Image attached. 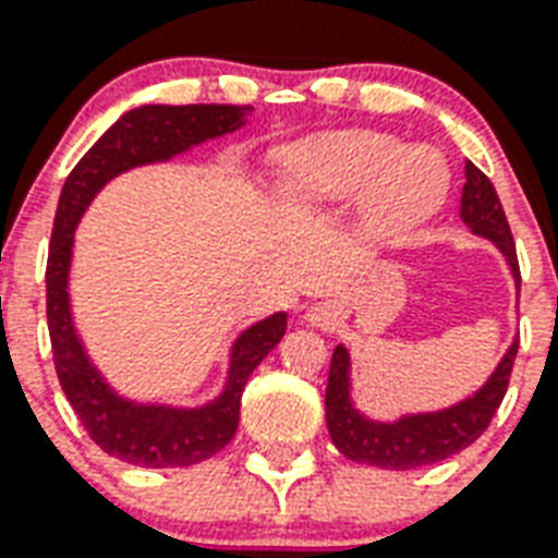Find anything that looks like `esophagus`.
Returning a JSON list of instances; mask_svg holds the SVG:
<instances>
[{
    "label": "esophagus",
    "instance_id": "esophagus-1",
    "mask_svg": "<svg viewBox=\"0 0 558 558\" xmlns=\"http://www.w3.org/2000/svg\"><path fill=\"white\" fill-rule=\"evenodd\" d=\"M307 325L322 327V330H333L339 325V318H342V304L333 301V298H327V301H318L316 307L307 310Z\"/></svg>",
    "mask_w": 558,
    "mask_h": 558
}]
</instances>
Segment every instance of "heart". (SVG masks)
<instances>
[{"label":"heart","mask_w":558,"mask_h":558,"mask_svg":"<svg viewBox=\"0 0 558 558\" xmlns=\"http://www.w3.org/2000/svg\"><path fill=\"white\" fill-rule=\"evenodd\" d=\"M275 195L292 210L316 213L360 202V231L395 242L433 219L450 193V172L430 148H410L380 131H330L280 148Z\"/></svg>","instance_id":"1"}]
</instances>
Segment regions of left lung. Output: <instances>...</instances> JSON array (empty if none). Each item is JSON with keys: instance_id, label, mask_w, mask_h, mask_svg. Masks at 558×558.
<instances>
[{"instance_id": "8db88e82", "label": "left lung", "mask_w": 558, "mask_h": 558, "mask_svg": "<svg viewBox=\"0 0 558 558\" xmlns=\"http://www.w3.org/2000/svg\"><path fill=\"white\" fill-rule=\"evenodd\" d=\"M459 219L474 236H483L500 251V257L509 266V275L515 280L518 295L521 271H518L512 231H509L495 186L471 160L465 163V190H462ZM515 354L518 339H512V345L506 348V354L500 356V363L488 374L486 383L477 392L465 395L462 401L448 403L441 410L401 412L398 418H374L360 410L354 401L351 348L336 345L325 392L327 433H330L336 450L351 462L389 468V471H410V468L441 462V459L465 450L471 441H477L486 433L488 421L504 401Z\"/></svg>"}]
</instances>
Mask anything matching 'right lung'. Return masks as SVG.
I'll return each instance as SVG.
<instances>
[{"label": "right lung", "mask_w": 558, "mask_h": 558, "mask_svg": "<svg viewBox=\"0 0 558 558\" xmlns=\"http://www.w3.org/2000/svg\"><path fill=\"white\" fill-rule=\"evenodd\" d=\"M251 110V105H140L125 110L81 157L58 198L46 266V318L54 372L90 439L128 465L184 468L219 453L236 433L242 389L251 372L287 333V310H278L236 333L228 348L222 389L207 401L169 403L128 398L96 365L75 325L70 295L75 231L93 198L113 178L140 166L169 163L195 146L233 134L248 122Z\"/></svg>", "instance_id": "add662e5"}]
</instances>
